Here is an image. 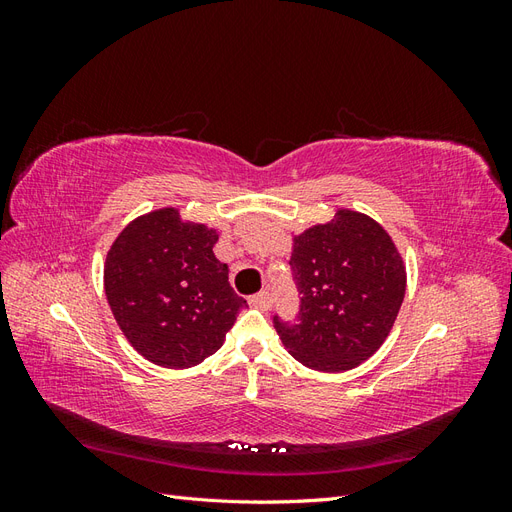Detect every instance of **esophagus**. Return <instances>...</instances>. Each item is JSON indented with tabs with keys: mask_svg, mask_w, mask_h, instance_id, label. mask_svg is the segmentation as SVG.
<instances>
[{
	"mask_svg": "<svg viewBox=\"0 0 512 512\" xmlns=\"http://www.w3.org/2000/svg\"><path fill=\"white\" fill-rule=\"evenodd\" d=\"M250 303H252L254 307L262 309V312H267V309H269L271 303H273V299H271V294H269L267 290H262V292L254 294V297H250Z\"/></svg>",
	"mask_w": 512,
	"mask_h": 512,
	"instance_id": "esophagus-1",
	"label": "esophagus"
}]
</instances>
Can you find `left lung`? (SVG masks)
Wrapping results in <instances>:
<instances>
[{"label":"left lung","instance_id":"1","mask_svg":"<svg viewBox=\"0 0 512 512\" xmlns=\"http://www.w3.org/2000/svg\"><path fill=\"white\" fill-rule=\"evenodd\" d=\"M299 322L273 318L301 365L339 374L359 367L389 337L406 294V265L391 235L369 215L337 209L333 220L292 239Z\"/></svg>","mask_w":512,"mask_h":512}]
</instances>
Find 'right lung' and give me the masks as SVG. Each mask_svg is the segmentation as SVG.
Here are the masks:
<instances>
[{
	"instance_id": "right-lung-1",
	"label": "right lung",
	"mask_w": 512,
	"mask_h": 512,
	"mask_svg": "<svg viewBox=\"0 0 512 512\" xmlns=\"http://www.w3.org/2000/svg\"><path fill=\"white\" fill-rule=\"evenodd\" d=\"M218 232L164 207L119 232L104 262V292L132 348L168 369L218 352L245 299L213 254Z\"/></svg>"
}]
</instances>
